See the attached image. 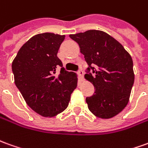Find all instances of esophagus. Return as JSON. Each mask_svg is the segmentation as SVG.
Masks as SVG:
<instances>
[{"instance_id": "34e87169", "label": "esophagus", "mask_w": 148, "mask_h": 148, "mask_svg": "<svg viewBox=\"0 0 148 148\" xmlns=\"http://www.w3.org/2000/svg\"><path fill=\"white\" fill-rule=\"evenodd\" d=\"M77 74H78V75H79V77H80V78H82L83 77V74H84V72H83V71L82 70H78V71H77Z\"/></svg>"}]
</instances>
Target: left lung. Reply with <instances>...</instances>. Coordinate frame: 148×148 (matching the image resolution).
<instances>
[{"label":"left lung","mask_w":148,"mask_h":148,"mask_svg":"<svg viewBox=\"0 0 148 148\" xmlns=\"http://www.w3.org/2000/svg\"><path fill=\"white\" fill-rule=\"evenodd\" d=\"M88 64L85 78L95 93L86 99L89 110L101 119H110L127 105L135 75L133 61L124 47L103 31L71 34Z\"/></svg>","instance_id":"left-lung-1"}]
</instances>
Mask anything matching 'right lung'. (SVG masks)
<instances>
[{"label": "right lung", "instance_id": "obj_1", "mask_svg": "<svg viewBox=\"0 0 148 148\" xmlns=\"http://www.w3.org/2000/svg\"><path fill=\"white\" fill-rule=\"evenodd\" d=\"M65 35L39 34L25 42L12 63L14 82L28 106L44 117L62 112L77 77L62 67L57 54ZM60 68V72L56 71Z\"/></svg>", "mask_w": 148, "mask_h": 148}]
</instances>
